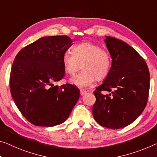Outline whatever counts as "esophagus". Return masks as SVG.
<instances>
[{
	"label": "esophagus",
	"mask_w": 157,
	"mask_h": 157,
	"mask_svg": "<svg viewBox=\"0 0 157 157\" xmlns=\"http://www.w3.org/2000/svg\"><path fill=\"white\" fill-rule=\"evenodd\" d=\"M86 93V91L82 90V89H81V90H80V94H81V96H83V95H84V94H85Z\"/></svg>",
	"instance_id": "esophagus-1"
}]
</instances>
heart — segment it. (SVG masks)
Returning <instances> with one entry per match:
<instances>
[{"label": "heart", "instance_id": "1", "mask_svg": "<svg viewBox=\"0 0 157 157\" xmlns=\"http://www.w3.org/2000/svg\"><path fill=\"white\" fill-rule=\"evenodd\" d=\"M64 69L73 75L80 68L82 71L71 79V84L79 88L91 86L95 79H102L110 71L112 64L109 52L90 42L79 43L73 47V52L66 51L62 56Z\"/></svg>", "mask_w": 157, "mask_h": 157}]
</instances>
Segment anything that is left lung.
I'll return each mask as SVG.
<instances>
[{"label":"left lung","mask_w":157,"mask_h":157,"mask_svg":"<svg viewBox=\"0 0 157 157\" xmlns=\"http://www.w3.org/2000/svg\"><path fill=\"white\" fill-rule=\"evenodd\" d=\"M112 58L110 71L94 91V118L104 127L118 129L133 123L143 113L150 90V72L145 61L124 41L105 36ZM111 92L103 95L101 91Z\"/></svg>","instance_id":"obj_1"}]
</instances>
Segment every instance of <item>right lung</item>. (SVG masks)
I'll return each mask as SVG.
<instances>
[{"instance_id":"1","label":"right lung","mask_w":157,"mask_h":157,"mask_svg":"<svg viewBox=\"0 0 157 157\" xmlns=\"http://www.w3.org/2000/svg\"><path fill=\"white\" fill-rule=\"evenodd\" d=\"M66 36H46L19 52L12 64L10 87L15 105L38 126L63 123L80 96L75 86H54L65 76L62 56L72 44Z\"/></svg>"}]
</instances>
